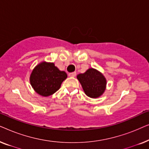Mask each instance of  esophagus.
I'll list each match as a JSON object with an SVG mask.
<instances>
[{
  "mask_svg": "<svg viewBox=\"0 0 149 149\" xmlns=\"http://www.w3.org/2000/svg\"><path fill=\"white\" fill-rule=\"evenodd\" d=\"M76 72H70V73H69V77H74L75 76H76Z\"/></svg>",
  "mask_w": 149,
  "mask_h": 149,
  "instance_id": "esophagus-1",
  "label": "esophagus"
}]
</instances>
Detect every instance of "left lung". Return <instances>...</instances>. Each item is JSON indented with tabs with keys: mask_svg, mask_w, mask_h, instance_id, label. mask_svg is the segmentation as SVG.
<instances>
[{
	"mask_svg": "<svg viewBox=\"0 0 149 149\" xmlns=\"http://www.w3.org/2000/svg\"><path fill=\"white\" fill-rule=\"evenodd\" d=\"M77 78L85 94L91 98L100 97L106 90L107 79L102 73L96 69L89 68L85 72L79 74Z\"/></svg>",
	"mask_w": 149,
	"mask_h": 149,
	"instance_id": "8db88e82",
	"label": "left lung"
}]
</instances>
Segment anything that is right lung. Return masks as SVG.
<instances>
[{
	"label": "right lung",
	"mask_w": 149,
	"mask_h": 149,
	"mask_svg": "<svg viewBox=\"0 0 149 149\" xmlns=\"http://www.w3.org/2000/svg\"><path fill=\"white\" fill-rule=\"evenodd\" d=\"M66 78V73L59 70L54 63L43 61L32 70L30 83L36 93L47 97L56 93Z\"/></svg>",
	"instance_id": "obj_1"
}]
</instances>
